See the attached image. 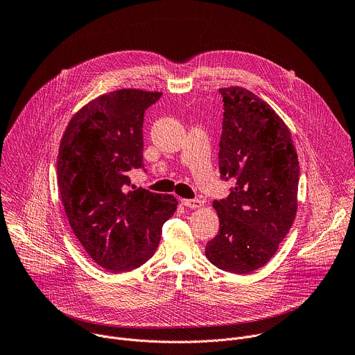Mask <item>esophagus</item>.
<instances>
[{
	"mask_svg": "<svg viewBox=\"0 0 355 355\" xmlns=\"http://www.w3.org/2000/svg\"><path fill=\"white\" fill-rule=\"evenodd\" d=\"M181 204L187 208H191V209H196V208H200L202 205H204V202H202L200 199H182Z\"/></svg>",
	"mask_w": 355,
	"mask_h": 355,
	"instance_id": "1",
	"label": "esophagus"
}]
</instances>
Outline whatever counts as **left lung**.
Listing matches in <instances>:
<instances>
[{
    "mask_svg": "<svg viewBox=\"0 0 355 355\" xmlns=\"http://www.w3.org/2000/svg\"><path fill=\"white\" fill-rule=\"evenodd\" d=\"M219 92V170L236 185L214 200L220 225L205 254L223 271L248 274L272 259L295 220L299 162L288 126L266 101L243 87Z\"/></svg>",
    "mask_w": 355,
    "mask_h": 355,
    "instance_id": "1",
    "label": "left lung"
}]
</instances>
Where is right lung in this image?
<instances>
[{
	"label": "right lung",
	"instance_id": "add662e5",
	"mask_svg": "<svg viewBox=\"0 0 355 355\" xmlns=\"http://www.w3.org/2000/svg\"><path fill=\"white\" fill-rule=\"evenodd\" d=\"M162 92L123 88L84 105L69 122L58 155V185L69 223L88 256L110 272L144 264L178 202L144 188L128 191L143 168L144 111Z\"/></svg>",
	"mask_w": 355,
	"mask_h": 355
}]
</instances>
